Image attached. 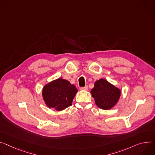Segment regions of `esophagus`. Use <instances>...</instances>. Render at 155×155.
I'll return each mask as SVG.
<instances>
[{
  "label": "esophagus",
  "mask_w": 155,
  "mask_h": 155,
  "mask_svg": "<svg viewBox=\"0 0 155 155\" xmlns=\"http://www.w3.org/2000/svg\"><path fill=\"white\" fill-rule=\"evenodd\" d=\"M88 86H85L84 87H81L80 90H88Z\"/></svg>",
  "instance_id": "34e87169"
}]
</instances>
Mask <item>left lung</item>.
<instances>
[{
  "label": "left lung",
  "instance_id": "1",
  "mask_svg": "<svg viewBox=\"0 0 155 155\" xmlns=\"http://www.w3.org/2000/svg\"><path fill=\"white\" fill-rule=\"evenodd\" d=\"M91 94L98 107L108 110L117 104L121 91L119 88L112 85L106 80L101 78L95 81Z\"/></svg>",
  "mask_w": 155,
  "mask_h": 155
}]
</instances>
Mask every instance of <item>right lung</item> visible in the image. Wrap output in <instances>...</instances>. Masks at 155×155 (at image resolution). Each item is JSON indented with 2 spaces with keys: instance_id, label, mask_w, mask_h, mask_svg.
Listing matches in <instances>:
<instances>
[{
  "instance_id": "obj_1",
  "label": "right lung",
  "mask_w": 155,
  "mask_h": 155,
  "mask_svg": "<svg viewBox=\"0 0 155 155\" xmlns=\"http://www.w3.org/2000/svg\"><path fill=\"white\" fill-rule=\"evenodd\" d=\"M77 92L75 85L65 79L58 78L46 84L42 95L49 108L60 111L72 105Z\"/></svg>"
}]
</instances>
